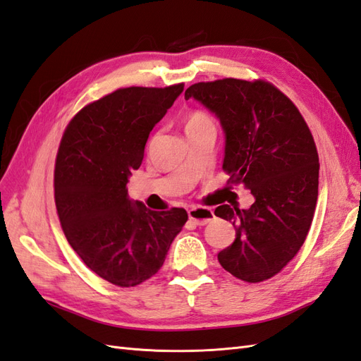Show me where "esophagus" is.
<instances>
[{
	"label": "esophagus",
	"instance_id": "obj_1",
	"mask_svg": "<svg viewBox=\"0 0 361 361\" xmlns=\"http://www.w3.org/2000/svg\"><path fill=\"white\" fill-rule=\"evenodd\" d=\"M188 215L195 226H206L215 218L214 210H210L207 207H193L188 212Z\"/></svg>",
	"mask_w": 361,
	"mask_h": 361
}]
</instances>
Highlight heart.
<instances>
[{
    "mask_svg": "<svg viewBox=\"0 0 361 361\" xmlns=\"http://www.w3.org/2000/svg\"><path fill=\"white\" fill-rule=\"evenodd\" d=\"M207 123H212L210 117L207 114H204V113H201V111H197V113H192L189 116L188 122H186V131H188V129L202 126V125H207Z\"/></svg>",
    "mask_w": 361,
    "mask_h": 361,
    "instance_id": "b5f03b06",
    "label": "heart"
}]
</instances>
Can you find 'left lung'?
<instances>
[{
    "label": "left lung",
    "instance_id": "1",
    "mask_svg": "<svg viewBox=\"0 0 361 361\" xmlns=\"http://www.w3.org/2000/svg\"><path fill=\"white\" fill-rule=\"evenodd\" d=\"M184 99L216 116L226 138L228 188L241 184L255 198L243 210L216 207L215 215L236 228L218 261L241 281L270 279L300 250L312 223L319 155L310 128L293 102L262 80L198 82Z\"/></svg>",
    "mask_w": 361,
    "mask_h": 361
}]
</instances>
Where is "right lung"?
Wrapping results in <instances>:
<instances>
[{
  "instance_id": "right-lung-1",
  "label": "right lung",
  "mask_w": 361,
  "mask_h": 361,
  "mask_svg": "<svg viewBox=\"0 0 361 361\" xmlns=\"http://www.w3.org/2000/svg\"><path fill=\"white\" fill-rule=\"evenodd\" d=\"M183 90L120 88L78 113L61 140L54 201L62 230L82 262L117 286L159 271L188 221L184 209L149 210L126 188L152 128Z\"/></svg>"
}]
</instances>
